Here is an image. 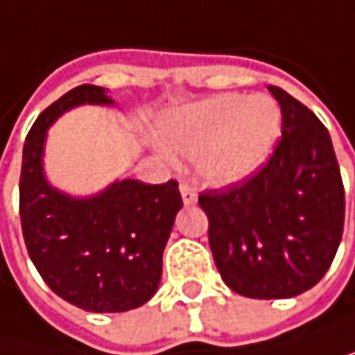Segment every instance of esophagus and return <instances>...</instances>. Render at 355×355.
<instances>
[{"instance_id": "esophagus-1", "label": "esophagus", "mask_w": 355, "mask_h": 355, "mask_svg": "<svg viewBox=\"0 0 355 355\" xmlns=\"http://www.w3.org/2000/svg\"><path fill=\"white\" fill-rule=\"evenodd\" d=\"M181 196H183V202H185L187 206L198 202V193H196V189H193L187 181H183V183H181Z\"/></svg>"}]
</instances>
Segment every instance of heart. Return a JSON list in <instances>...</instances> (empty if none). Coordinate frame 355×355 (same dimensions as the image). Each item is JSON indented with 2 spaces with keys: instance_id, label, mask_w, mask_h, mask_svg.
I'll list each match as a JSON object with an SVG mask.
<instances>
[{
  "instance_id": "1",
  "label": "heart",
  "mask_w": 355,
  "mask_h": 355,
  "mask_svg": "<svg viewBox=\"0 0 355 355\" xmlns=\"http://www.w3.org/2000/svg\"><path fill=\"white\" fill-rule=\"evenodd\" d=\"M282 130V111L271 96L218 94L162 121L168 145L196 155L206 181L227 185L257 172L271 155Z\"/></svg>"
}]
</instances>
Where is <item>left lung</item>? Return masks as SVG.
Masks as SVG:
<instances>
[{
    "label": "left lung",
    "mask_w": 355,
    "mask_h": 355,
    "mask_svg": "<svg viewBox=\"0 0 355 355\" xmlns=\"http://www.w3.org/2000/svg\"><path fill=\"white\" fill-rule=\"evenodd\" d=\"M282 139L246 181L202 191L208 242L223 282L250 299H288L331 267L345 220L341 170L326 125L295 96L269 86Z\"/></svg>",
    "instance_id": "left-lung-1"
}]
</instances>
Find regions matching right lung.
Instances as JSON below:
<instances>
[{"mask_svg": "<svg viewBox=\"0 0 355 355\" xmlns=\"http://www.w3.org/2000/svg\"><path fill=\"white\" fill-rule=\"evenodd\" d=\"M113 105L105 88L69 90L35 119L20 168V225L44 282L71 305L117 313L147 303L162 277V254L183 206L179 183L123 179L92 198H71L44 176L50 123L78 105Z\"/></svg>", "mask_w": 355, "mask_h": 355, "instance_id": "1", "label": "right lung"}]
</instances>
